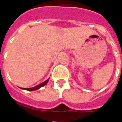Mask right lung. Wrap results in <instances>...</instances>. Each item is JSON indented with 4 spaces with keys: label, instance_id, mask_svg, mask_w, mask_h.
Segmentation results:
<instances>
[{
    "label": "right lung",
    "instance_id": "add662e5",
    "mask_svg": "<svg viewBox=\"0 0 122 122\" xmlns=\"http://www.w3.org/2000/svg\"><path fill=\"white\" fill-rule=\"evenodd\" d=\"M48 81H49V79H47V80H46L45 81H44V82H42V83H40L39 85H37V86H35V87H32V88H28V89H25V90H27V91H35V90H37V89H40L41 87H44V85H46ZM23 89V88H22Z\"/></svg>",
    "mask_w": 122,
    "mask_h": 122
}]
</instances>
